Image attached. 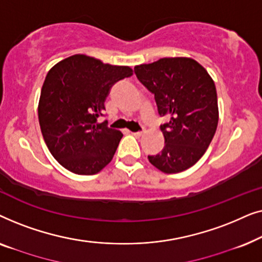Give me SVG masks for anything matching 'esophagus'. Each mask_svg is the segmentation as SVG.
<instances>
[{"label":"esophagus","instance_id":"esophagus-1","mask_svg":"<svg viewBox=\"0 0 262 262\" xmlns=\"http://www.w3.org/2000/svg\"><path fill=\"white\" fill-rule=\"evenodd\" d=\"M132 135L136 136V137H141V136L143 135V131H137V132H131Z\"/></svg>","mask_w":262,"mask_h":262}]
</instances>
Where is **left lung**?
Instances as JSON below:
<instances>
[{
    "label": "left lung",
    "instance_id": "8db88e82",
    "mask_svg": "<svg viewBox=\"0 0 262 262\" xmlns=\"http://www.w3.org/2000/svg\"><path fill=\"white\" fill-rule=\"evenodd\" d=\"M138 81L154 94L164 146L149 162L167 174L188 169L212 141L218 124L217 92L207 71L192 58H161L135 67Z\"/></svg>",
    "mask_w": 262,
    "mask_h": 262
}]
</instances>
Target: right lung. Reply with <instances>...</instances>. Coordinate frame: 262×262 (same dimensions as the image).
<instances>
[{
  "mask_svg": "<svg viewBox=\"0 0 262 262\" xmlns=\"http://www.w3.org/2000/svg\"><path fill=\"white\" fill-rule=\"evenodd\" d=\"M132 76L128 67L75 55L46 75L39 100L41 134L52 156L71 173L93 175L111 162L121 137L108 127L105 100L113 84Z\"/></svg>",
  "mask_w": 262,
  "mask_h": 262,
  "instance_id": "1",
  "label": "right lung"
}]
</instances>
